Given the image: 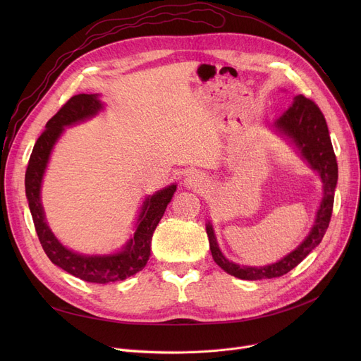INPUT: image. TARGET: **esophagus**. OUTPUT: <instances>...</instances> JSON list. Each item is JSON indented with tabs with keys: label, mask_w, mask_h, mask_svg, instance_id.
Instances as JSON below:
<instances>
[{
	"label": "esophagus",
	"mask_w": 361,
	"mask_h": 361,
	"mask_svg": "<svg viewBox=\"0 0 361 361\" xmlns=\"http://www.w3.org/2000/svg\"><path fill=\"white\" fill-rule=\"evenodd\" d=\"M204 184H206L204 177L200 173H197V171L188 173L185 176V180H184V185L188 187V188H193V190H202Z\"/></svg>",
	"instance_id": "1"
}]
</instances>
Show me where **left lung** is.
<instances>
[{"label": "left lung", "instance_id": "1", "mask_svg": "<svg viewBox=\"0 0 361 361\" xmlns=\"http://www.w3.org/2000/svg\"><path fill=\"white\" fill-rule=\"evenodd\" d=\"M275 126L279 131L286 133L287 136L295 142L302 157L319 173L322 183H324V200L320 203L316 222L307 238L294 252L279 262L263 268L240 267V264L226 260L218 247L212 225L207 224L206 233L207 238H209V247L214 260L226 274L240 279H271L288 274L322 241L332 216L335 187L338 181V164L329 137L326 120L320 108L312 99L298 94V97L294 98L293 105L276 120Z\"/></svg>", "mask_w": 361, "mask_h": 361}]
</instances>
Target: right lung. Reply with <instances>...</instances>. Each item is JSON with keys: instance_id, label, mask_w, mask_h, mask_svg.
Returning a JSON list of instances; mask_svg holds the SVG:
<instances>
[{"instance_id": "obj_1", "label": "right lung", "mask_w": 361, "mask_h": 361, "mask_svg": "<svg viewBox=\"0 0 361 361\" xmlns=\"http://www.w3.org/2000/svg\"><path fill=\"white\" fill-rule=\"evenodd\" d=\"M101 108L102 104L97 98V94L80 93L70 98L47 123V128L37 137L25 177L29 209L33 218L37 238H39L42 244L44 252L56 267H60L66 272L86 282L94 283L123 281L137 274L146 267L150 256L152 235H154L157 225L164 216L166 206L169 204L177 190V185L173 184L143 202L135 237L128 241L124 250L117 255L82 256L66 249L55 238L45 222V215L41 204V183L49 159V154L66 126L89 118L94 116Z\"/></svg>"}]
</instances>
